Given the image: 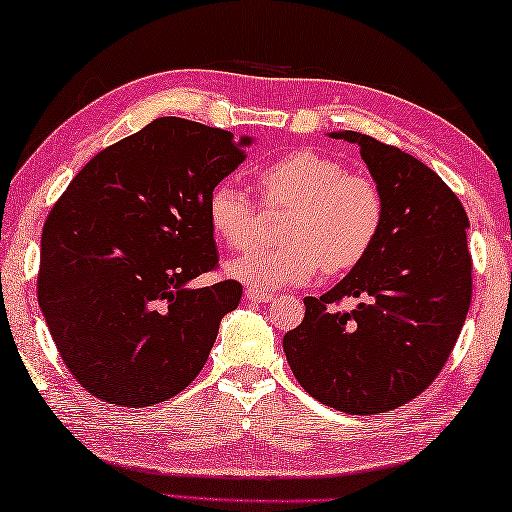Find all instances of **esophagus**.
Segmentation results:
<instances>
[{"instance_id": "esophagus-1", "label": "esophagus", "mask_w": 512, "mask_h": 512, "mask_svg": "<svg viewBox=\"0 0 512 512\" xmlns=\"http://www.w3.org/2000/svg\"><path fill=\"white\" fill-rule=\"evenodd\" d=\"M245 297H247L249 301H254V304H267V301L274 299V295H270V292L254 290V288H247V290H245Z\"/></svg>"}]
</instances>
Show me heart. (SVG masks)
<instances>
[{
	"mask_svg": "<svg viewBox=\"0 0 512 512\" xmlns=\"http://www.w3.org/2000/svg\"><path fill=\"white\" fill-rule=\"evenodd\" d=\"M267 206L290 208L283 224V247L256 249L226 263L240 283L279 290L304 286L317 272L342 274L370 254L379 238L385 204L372 179L313 149L283 154L256 172ZM208 222L231 249L254 245L258 208L245 190L220 183L208 197Z\"/></svg>",
	"mask_w": 512,
	"mask_h": 512,
	"instance_id": "obj_1",
	"label": "heart"
}]
</instances>
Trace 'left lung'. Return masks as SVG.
<instances>
[{
	"mask_svg": "<svg viewBox=\"0 0 512 512\" xmlns=\"http://www.w3.org/2000/svg\"><path fill=\"white\" fill-rule=\"evenodd\" d=\"M331 138L360 147L385 217L363 261L283 335V351L308 395L349 415L404 406L433 383L472 301L469 220L451 188L415 156L358 131ZM358 298L354 312L332 306Z\"/></svg>",
	"mask_w": 512,
	"mask_h": 512,
	"instance_id": "1",
	"label": "left lung"
}]
</instances>
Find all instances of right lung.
I'll list each match as a JSON object with an SVG mask.
<instances>
[{
	"label": "right lung",
	"instance_id": "add662e5",
	"mask_svg": "<svg viewBox=\"0 0 512 512\" xmlns=\"http://www.w3.org/2000/svg\"><path fill=\"white\" fill-rule=\"evenodd\" d=\"M251 138L158 117L83 165L47 215L38 304L56 349L90 395L145 408L206 365L242 286L190 288L217 267L208 197Z\"/></svg>",
	"mask_w": 512,
	"mask_h": 512
}]
</instances>
